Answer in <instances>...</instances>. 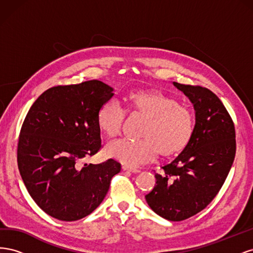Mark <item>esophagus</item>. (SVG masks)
Returning <instances> with one entry per match:
<instances>
[{
  "label": "esophagus",
  "mask_w": 253,
  "mask_h": 253,
  "mask_svg": "<svg viewBox=\"0 0 253 253\" xmlns=\"http://www.w3.org/2000/svg\"><path fill=\"white\" fill-rule=\"evenodd\" d=\"M122 170L126 171V172H131V173H138L139 172L137 169H134V168H129L127 166L122 167Z\"/></svg>",
  "instance_id": "1"
}]
</instances>
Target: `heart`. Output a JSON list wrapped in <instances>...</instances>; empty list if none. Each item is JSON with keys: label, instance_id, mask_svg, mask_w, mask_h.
Segmentation results:
<instances>
[{"label": "heart", "instance_id": "heart-1", "mask_svg": "<svg viewBox=\"0 0 253 253\" xmlns=\"http://www.w3.org/2000/svg\"><path fill=\"white\" fill-rule=\"evenodd\" d=\"M127 110L147 118L140 140L121 138L111 141L106 155L119 163L137 167L154 162L158 153L164 157L175 156L185 150L195 128L194 115L177 99L159 90H138L127 98ZM126 110L116 99L104 102L97 114V124L106 137L120 134Z\"/></svg>", "mask_w": 253, "mask_h": 253}]
</instances>
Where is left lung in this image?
<instances>
[{"mask_svg": "<svg viewBox=\"0 0 253 253\" xmlns=\"http://www.w3.org/2000/svg\"><path fill=\"white\" fill-rule=\"evenodd\" d=\"M195 111L188 147L169 165L145 195L150 208L168 220L180 221L204 210L227 178L235 156V128L219 98L206 87L173 82Z\"/></svg>", "mask_w": 253, "mask_h": 253, "instance_id": "1", "label": "left lung"}]
</instances>
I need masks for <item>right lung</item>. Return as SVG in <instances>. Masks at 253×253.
<instances>
[{
  "instance_id": "add662e5",
  "label": "right lung",
  "mask_w": 253,
  "mask_h": 253,
  "mask_svg": "<svg viewBox=\"0 0 253 253\" xmlns=\"http://www.w3.org/2000/svg\"><path fill=\"white\" fill-rule=\"evenodd\" d=\"M99 80L48 88L23 122L18 167L30 196L48 215L64 221L87 216L102 203L121 166L79 163L101 149L97 114L114 96Z\"/></svg>"
}]
</instances>
